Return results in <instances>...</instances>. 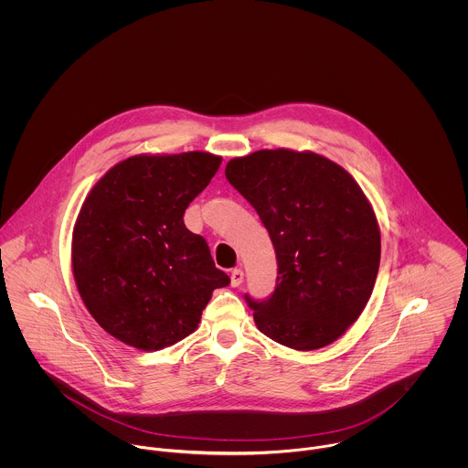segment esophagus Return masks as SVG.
<instances>
[{
  "mask_svg": "<svg viewBox=\"0 0 468 468\" xmlns=\"http://www.w3.org/2000/svg\"><path fill=\"white\" fill-rule=\"evenodd\" d=\"M243 279H245L243 270H241V268H234L232 273H230V284H232V286H239V284L243 282Z\"/></svg>",
  "mask_w": 468,
  "mask_h": 468,
  "instance_id": "1",
  "label": "esophagus"
}]
</instances>
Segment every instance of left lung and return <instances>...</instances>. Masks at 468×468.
I'll return each mask as SVG.
<instances>
[{
	"mask_svg": "<svg viewBox=\"0 0 468 468\" xmlns=\"http://www.w3.org/2000/svg\"><path fill=\"white\" fill-rule=\"evenodd\" d=\"M225 176L260 214L277 258V284L252 301L261 334L312 351L360 317L380 267V229L355 178L312 151L261 149L232 158Z\"/></svg>",
	"mask_w": 468,
	"mask_h": 468,
	"instance_id": "obj_1",
	"label": "left lung"
}]
</instances>
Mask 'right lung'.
Returning a JSON list of instances; mask_svg holds the SVG:
<instances>
[{"label": "right lung", "instance_id": "obj_1", "mask_svg": "<svg viewBox=\"0 0 468 468\" xmlns=\"http://www.w3.org/2000/svg\"><path fill=\"white\" fill-rule=\"evenodd\" d=\"M221 156L134 154L113 165L82 203L71 236L79 295L117 340L156 351L200 324L216 288L230 282L184 214Z\"/></svg>", "mask_w": 468, "mask_h": 468}]
</instances>
